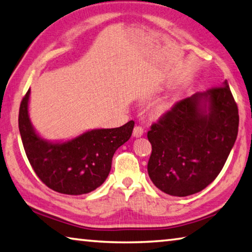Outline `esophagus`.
I'll list each match as a JSON object with an SVG mask.
<instances>
[{"mask_svg":"<svg viewBox=\"0 0 252 252\" xmlns=\"http://www.w3.org/2000/svg\"><path fill=\"white\" fill-rule=\"evenodd\" d=\"M144 133V129L141 126H135L133 129V135L135 138H139V136H142Z\"/></svg>","mask_w":252,"mask_h":252,"instance_id":"34e87169","label":"esophagus"}]
</instances>
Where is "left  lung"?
Here are the masks:
<instances>
[{
	"instance_id": "left-lung-1",
	"label": "left lung",
	"mask_w": 252,
	"mask_h": 252,
	"mask_svg": "<svg viewBox=\"0 0 252 252\" xmlns=\"http://www.w3.org/2000/svg\"><path fill=\"white\" fill-rule=\"evenodd\" d=\"M238 127V106L227 81L178 101L148 131L153 185L174 197L203 190L222 170Z\"/></svg>"
}]
</instances>
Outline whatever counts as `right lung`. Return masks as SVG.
Masks as SVG:
<instances>
[{"mask_svg": "<svg viewBox=\"0 0 252 252\" xmlns=\"http://www.w3.org/2000/svg\"><path fill=\"white\" fill-rule=\"evenodd\" d=\"M30 90L21 101L19 129L30 164L40 180L59 193L79 195L108 178L114 152L130 139L134 122L88 131L71 141L49 143L33 130L28 114Z\"/></svg>", "mask_w": 252, "mask_h": 252, "instance_id": "add662e5", "label": "right lung"}]
</instances>
